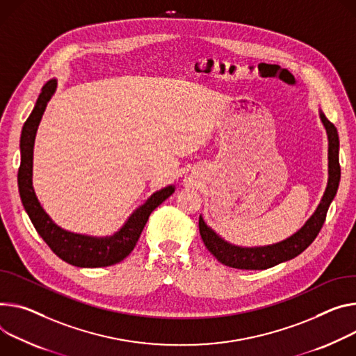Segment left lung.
I'll return each mask as SVG.
<instances>
[{
	"instance_id": "obj_1",
	"label": "left lung",
	"mask_w": 356,
	"mask_h": 356,
	"mask_svg": "<svg viewBox=\"0 0 356 356\" xmlns=\"http://www.w3.org/2000/svg\"><path fill=\"white\" fill-rule=\"evenodd\" d=\"M319 118L322 124L325 126L328 135V184L314 214L296 234L280 243L264 247H240L225 241L213 229L209 227L200 216L199 230L202 240L207 250L221 264L238 270H267L280 263L293 260L315 240L322 225H324L327 211L337 195L341 179L339 138L337 127L325 118L322 111H319Z\"/></svg>"
}]
</instances>
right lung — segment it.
<instances>
[{"mask_svg": "<svg viewBox=\"0 0 356 356\" xmlns=\"http://www.w3.org/2000/svg\"><path fill=\"white\" fill-rule=\"evenodd\" d=\"M55 90L56 79H51L42 86L34 109L22 126L19 140L21 166L18 170V188L24 209L38 234L60 260L82 268L118 264L132 252L150 213L173 195L175 186H168L153 193L142 206L129 216L122 227L112 236L93 237L60 229L45 213L37 199L34 187H32V159H34L35 136L45 108Z\"/></svg>", "mask_w": 356, "mask_h": 356, "instance_id": "right-lung-1", "label": "right lung"}]
</instances>
